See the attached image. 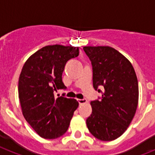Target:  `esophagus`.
<instances>
[{
    "instance_id": "34e87169",
    "label": "esophagus",
    "mask_w": 155,
    "mask_h": 155,
    "mask_svg": "<svg viewBox=\"0 0 155 155\" xmlns=\"http://www.w3.org/2000/svg\"><path fill=\"white\" fill-rule=\"evenodd\" d=\"M78 102H79L80 104H82L87 103V101L86 99H78Z\"/></svg>"
}]
</instances>
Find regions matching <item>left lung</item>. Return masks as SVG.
Returning <instances> with one entry per match:
<instances>
[{
  "label": "left lung",
  "instance_id": "8db88e82",
  "mask_svg": "<svg viewBox=\"0 0 155 155\" xmlns=\"http://www.w3.org/2000/svg\"><path fill=\"white\" fill-rule=\"evenodd\" d=\"M92 66L93 87L101 99L91 101L92 114L86 123L97 139L113 141L125 133L138 104V82L132 64L110 47H84ZM99 87H103V92Z\"/></svg>",
  "mask_w": 155,
  "mask_h": 155
}]
</instances>
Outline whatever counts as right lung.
I'll return each mask as SVG.
<instances>
[{
	"instance_id": "add662e5",
	"label": "right lung",
	"mask_w": 155,
	"mask_h": 155,
	"mask_svg": "<svg viewBox=\"0 0 155 155\" xmlns=\"http://www.w3.org/2000/svg\"><path fill=\"white\" fill-rule=\"evenodd\" d=\"M78 55L77 47L46 46L33 54L23 66L18 81L22 114L43 138L54 139L64 134L79 106L75 99L55 98L54 94L67 88L62 80L64 67Z\"/></svg>"
}]
</instances>
